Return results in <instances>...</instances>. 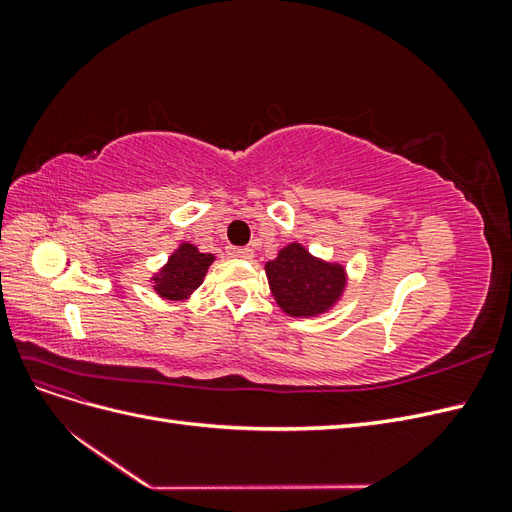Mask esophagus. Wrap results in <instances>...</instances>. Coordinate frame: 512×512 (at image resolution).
Returning <instances> with one entry per match:
<instances>
[{"label": "esophagus", "mask_w": 512, "mask_h": 512, "mask_svg": "<svg viewBox=\"0 0 512 512\" xmlns=\"http://www.w3.org/2000/svg\"><path fill=\"white\" fill-rule=\"evenodd\" d=\"M230 254L235 256V258H243V260H252L254 258L252 247H232Z\"/></svg>", "instance_id": "obj_1"}]
</instances>
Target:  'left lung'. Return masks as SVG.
Listing matches in <instances>:
<instances>
[{
  "mask_svg": "<svg viewBox=\"0 0 512 512\" xmlns=\"http://www.w3.org/2000/svg\"><path fill=\"white\" fill-rule=\"evenodd\" d=\"M273 297L288 316L309 318L331 309L346 288V269L288 243L265 265Z\"/></svg>",
  "mask_w": 512,
  "mask_h": 512,
  "instance_id": "left-lung-1",
  "label": "left lung"
}]
</instances>
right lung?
<instances>
[{
	"instance_id": "right-lung-1",
	"label": "right lung",
	"mask_w": 512,
	"mask_h": 512,
	"mask_svg": "<svg viewBox=\"0 0 512 512\" xmlns=\"http://www.w3.org/2000/svg\"><path fill=\"white\" fill-rule=\"evenodd\" d=\"M215 260L213 254L198 252V247L192 243H181L177 250L170 254L166 265L151 277L153 290L162 299L168 301H183L203 284L207 269Z\"/></svg>"
}]
</instances>
